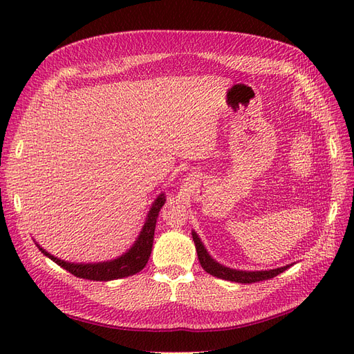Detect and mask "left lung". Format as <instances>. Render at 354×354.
<instances>
[{
    "instance_id": "8db88e82",
    "label": "left lung",
    "mask_w": 354,
    "mask_h": 354,
    "mask_svg": "<svg viewBox=\"0 0 354 354\" xmlns=\"http://www.w3.org/2000/svg\"><path fill=\"white\" fill-rule=\"evenodd\" d=\"M192 236H194V242H195L196 252H198V260L202 266V269L207 273H209L212 276H217V277H220V279H224V281H232V282H238V283H254V282H260V281H267V279H272V277L285 272L289 267V266H285V267H281V269L264 270V272L233 270V269H229V267H224V266L216 263L211 259L207 250L203 248V245L195 232H192Z\"/></svg>"
}]
</instances>
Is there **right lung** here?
<instances>
[{
  "mask_svg": "<svg viewBox=\"0 0 354 354\" xmlns=\"http://www.w3.org/2000/svg\"><path fill=\"white\" fill-rule=\"evenodd\" d=\"M164 203H165V196L159 195L153 203L152 209L149 211L147 220L145 223L143 230L140 233V236H138L137 242L134 243V246L130 251H128L125 255L120 257L118 260L108 261V263H97V264H73V263H66L56 259L55 255L48 254L47 251L39 248V246L38 248L41 250L42 254H46L48 259L57 263L60 267H63V269L68 270L73 276L81 277V279L113 281V279H121V277L136 274L142 269H145L146 263L149 261V257H151L156 218Z\"/></svg>",
  "mask_w": 354,
  "mask_h": 354,
  "instance_id": "right-lung-1",
  "label": "right lung"
}]
</instances>
